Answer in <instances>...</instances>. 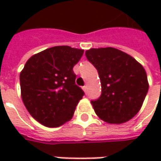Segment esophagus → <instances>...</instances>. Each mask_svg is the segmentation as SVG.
Listing matches in <instances>:
<instances>
[{
    "mask_svg": "<svg viewBox=\"0 0 161 161\" xmlns=\"http://www.w3.org/2000/svg\"><path fill=\"white\" fill-rule=\"evenodd\" d=\"M82 89H83V90L85 92H87V91H88V86H87V85H86V86H83Z\"/></svg>",
    "mask_w": 161,
    "mask_h": 161,
    "instance_id": "obj_1",
    "label": "esophagus"
}]
</instances>
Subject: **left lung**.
Masks as SVG:
<instances>
[{"instance_id":"obj_1","label":"left lung","mask_w":161,"mask_h":161,"mask_svg":"<svg viewBox=\"0 0 161 161\" xmlns=\"http://www.w3.org/2000/svg\"><path fill=\"white\" fill-rule=\"evenodd\" d=\"M86 57L97 70L101 96L91 101L97 115L108 124L119 125L140 111L149 90L143 66L114 47L91 48Z\"/></svg>"}]
</instances>
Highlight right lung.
Masks as SVG:
<instances>
[{
  "instance_id": "right-lung-1",
  "label": "right lung",
  "mask_w": 161,
  "mask_h": 161,
  "mask_svg": "<svg viewBox=\"0 0 161 161\" xmlns=\"http://www.w3.org/2000/svg\"><path fill=\"white\" fill-rule=\"evenodd\" d=\"M84 50L58 46L28 59L20 72L22 101L41 125L58 127L70 121L84 95L75 84L73 66Z\"/></svg>"
}]
</instances>
